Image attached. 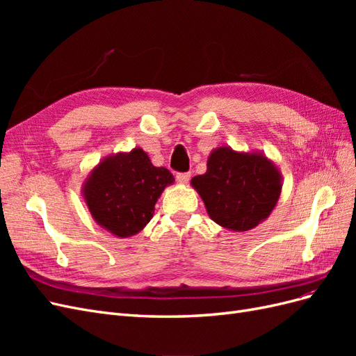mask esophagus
<instances>
[{
    "label": "esophagus",
    "mask_w": 356,
    "mask_h": 356,
    "mask_svg": "<svg viewBox=\"0 0 356 356\" xmlns=\"http://www.w3.org/2000/svg\"><path fill=\"white\" fill-rule=\"evenodd\" d=\"M190 177H191V174H188V172H184V174H177V181L179 182V184H187V182L190 181Z\"/></svg>",
    "instance_id": "1"
}]
</instances>
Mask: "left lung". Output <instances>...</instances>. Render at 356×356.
<instances>
[{"mask_svg": "<svg viewBox=\"0 0 356 356\" xmlns=\"http://www.w3.org/2000/svg\"><path fill=\"white\" fill-rule=\"evenodd\" d=\"M212 221L230 232H248L275 209L282 191V174L261 152L213 148L207 174L191 179Z\"/></svg>", "mask_w": 356, "mask_h": 356, "instance_id": "left-lung-1", "label": "left lung"}]
</instances>
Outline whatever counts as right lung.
<instances>
[{"label": "right lung", "instance_id": "1", "mask_svg": "<svg viewBox=\"0 0 356 356\" xmlns=\"http://www.w3.org/2000/svg\"><path fill=\"white\" fill-rule=\"evenodd\" d=\"M175 182L152 163L143 148L106 156L86 177L81 195L95 222L117 238L144 230L161 193Z\"/></svg>", "mask_w": 356, "mask_h": 356}]
</instances>
